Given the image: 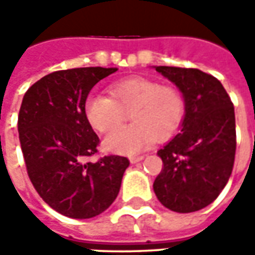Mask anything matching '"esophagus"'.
<instances>
[{
  "label": "esophagus",
  "mask_w": 255,
  "mask_h": 255,
  "mask_svg": "<svg viewBox=\"0 0 255 255\" xmlns=\"http://www.w3.org/2000/svg\"><path fill=\"white\" fill-rule=\"evenodd\" d=\"M143 159H144L143 156H130V157H129V160H130V163H132V164H134V163L142 162Z\"/></svg>",
  "instance_id": "1"
}]
</instances>
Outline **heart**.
I'll use <instances>...</instances> for the list:
<instances>
[{
	"label": "heart",
	"instance_id": "1",
	"mask_svg": "<svg viewBox=\"0 0 255 255\" xmlns=\"http://www.w3.org/2000/svg\"><path fill=\"white\" fill-rule=\"evenodd\" d=\"M111 96L91 93L85 101V116L93 129L106 133L120 126L126 113L132 125L106 134V150L136 154L147 149L154 139H167L177 132L186 113L183 93L173 86L134 76L109 86Z\"/></svg>",
	"mask_w": 255,
	"mask_h": 255
}]
</instances>
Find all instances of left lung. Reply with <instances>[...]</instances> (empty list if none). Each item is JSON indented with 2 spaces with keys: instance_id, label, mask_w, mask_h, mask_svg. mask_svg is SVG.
Masks as SVG:
<instances>
[{
  "instance_id": "left-lung-1",
  "label": "left lung",
  "mask_w": 255,
  "mask_h": 255,
  "mask_svg": "<svg viewBox=\"0 0 255 255\" xmlns=\"http://www.w3.org/2000/svg\"><path fill=\"white\" fill-rule=\"evenodd\" d=\"M154 69L183 93L186 113L179 133L157 152L163 169L153 190L169 210H201L230 179L236 156L234 106L220 81L200 69Z\"/></svg>"
}]
</instances>
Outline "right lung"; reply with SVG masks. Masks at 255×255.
<instances>
[{"mask_svg":"<svg viewBox=\"0 0 255 255\" xmlns=\"http://www.w3.org/2000/svg\"><path fill=\"white\" fill-rule=\"evenodd\" d=\"M118 68H75L41 78L24 95L18 133L28 176L42 200L71 219H92L106 210L121 190L129 160L98 152L99 137L85 116L92 88Z\"/></svg>","mask_w":255,"mask_h":255,"instance_id":"add662e5","label":"right lung"}]
</instances>
